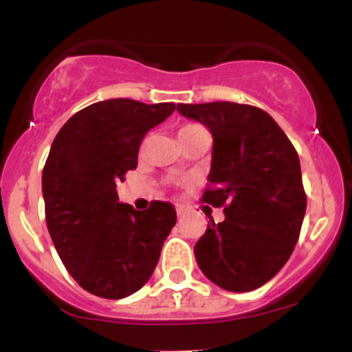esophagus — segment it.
Returning <instances> with one entry per match:
<instances>
[{"instance_id": "34e87169", "label": "esophagus", "mask_w": 352, "mask_h": 352, "mask_svg": "<svg viewBox=\"0 0 352 352\" xmlns=\"http://www.w3.org/2000/svg\"><path fill=\"white\" fill-rule=\"evenodd\" d=\"M177 215H179V217H182V215H185V208L184 207H182V205H177Z\"/></svg>"}]
</instances>
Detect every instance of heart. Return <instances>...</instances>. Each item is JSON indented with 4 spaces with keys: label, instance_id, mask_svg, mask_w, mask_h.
I'll use <instances>...</instances> for the list:
<instances>
[{
    "label": "heart",
    "instance_id": "obj_1",
    "mask_svg": "<svg viewBox=\"0 0 352 352\" xmlns=\"http://www.w3.org/2000/svg\"><path fill=\"white\" fill-rule=\"evenodd\" d=\"M197 129H200V125H195V124H187V125H184V127H182L180 131H179V137L187 135V134H190V132L197 131Z\"/></svg>",
    "mask_w": 352,
    "mask_h": 352
}]
</instances>
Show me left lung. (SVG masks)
Returning <instances> with one entry per match:
<instances>
[{
    "label": "left lung",
    "instance_id": "1",
    "mask_svg": "<svg viewBox=\"0 0 352 352\" xmlns=\"http://www.w3.org/2000/svg\"><path fill=\"white\" fill-rule=\"evenodd\" d=\"M213 137L204 200L223 207L208 221L193 253L205 276L233 293L253 292L292 256L306 212L301 167L293 144L268 112L236 102L179 104Z\"/></svg>",
    "mask_w": 352,
    "mask_h": 352
}]
</instances>
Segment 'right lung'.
I'll use <instances>...</instances> for the list:
<instances>
[{
    "label": "right lung",
    "instance_id": "obj_1",
    "mask_svg": "<svg viewBox=\"0 0 352 352\" xmlns=\"http://www.w3.org/2000/svg\"><path fill=\"white\" fill-rule=\"evenodd\" d=\"M175 104L107 99L74 114L52 140L43 170L46 223L66 270L89 293L120 300L151 280L177 221L167 201L139 212L116 180L137 167L144 135Z\"/></svg>",
    "mask_w": 352,
    "mask_h": 352
}]
</instances>
